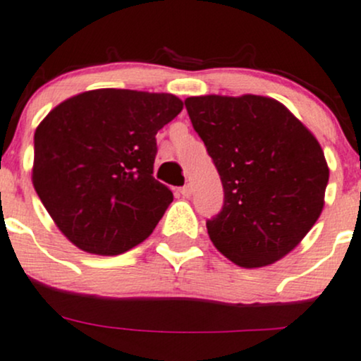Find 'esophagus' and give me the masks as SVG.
<instances>
[{"mask_svg": "<svg viewBox=\"0 0 361 361\" xmlns=\"http://www.w3.org/2000/svg\"><path fill=\"white\" fill-rule=\"evenodd\" d=\"M179 192L182 194V197H191V194H192V185H184V188L182 189H179Z\"/></svg>", "mask_w": 361, "mask_h": 361, "instance_id": "1", "label": "esophagus"}]
</instances>
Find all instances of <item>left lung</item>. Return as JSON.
Returning <instances> with one entry per match:
<instances>
[{
  "label": "left lung",
  "instance_id": "obj_1",
  "mask_svg": "<svg viewBox=\"0 0 361 361\" xmlns=\"http://www.w3.org/2000/svg\"><path fill=\"white\" fill-rule=\"evenodd\" d=\"M185 109L224 184V209L206 224L213 245L247 269L285 257L326 202L317 137L271 97H189Z\"/></svg>",
  "mask_w": 361,
  "mask_h": 361
}]
</instances>
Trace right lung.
Here are the masks:
<instances>
[{"label":"right lung","instance_id":"1","mask_svg":"<svg viewBox=\"0 0 361 361\" xmlns=\"http://www.w3.org/2000/svg\"><path fill=\"white\" fill-rule=\"evenodd\" d=\"M182 107L172 93L99 88L40 121L32 184L71 244L117 256L149 237L173 201L153 177L155 135Z\"/></svg>","mask_w":361,"mask_h":361}]
</instances>
